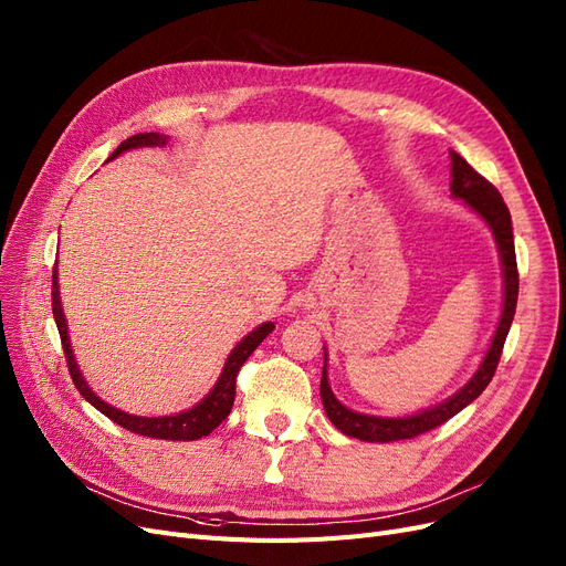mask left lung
Wrapping results in <instances>:
<instances>
[{
    "mask_svg": "<svg viewBox=\"0 0 566 566\" xmlns=\"http://www.w3.org/2000/svg\"><path fill=\"white\" fill-rule=\"evenodd\" d=\"M451 160H453L451 193L455 198L465 200L474 212H479L486 219V224L491 227V231L495 235V243H499V250H501L503 276H505V302H503V316L499 323V331H495L491 347L484 356V364L479 366L474 378L447 403L424 410V413L413 416V418H373V416L354 413V410L345 408L335 399V394L328 387V375H325V366H323V375H321L323 408H325V413H328L331 422L342 434H349V437L361 439V441L416 439L424 432L434 430V427H441L455 413H460V410L468 403H472L479 394L489 387L491 378L495 375V368H499L505 337H507V331L512 325V318H515L517 295H520V273H517L515 238H512L510 210H507L503 196L499 193V188L479 175L472 165H468V160H462L458 153H451Z\"/></svg>",
    "mask_w": 566,
    "mask_h": 566,
    "instance_id": "8db88e82",
    "label": "left lung"
}]
</instances>
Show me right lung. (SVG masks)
<instances>
[{
    "label": "right lung",
    "instance_id": "add662e5",
    "mask_svg": "<svg viewBox=\"0 0 566 566\" xmlns=\"http://www.w3.org/2000/svg\"><path fill=\"white\" fill-rule=\"evenodd\" d=\"M167 139L156 132H148V134H134L129 139H125L113 150V158H117L119 153H125L129 148H139V146H163ZM51 310H54V321H56V328L61 335V345H63V354H65V364H67V373H71V378L77 387V391L82 394L84 399H87L94 408H98L101 413L106 418H111L113 422H117L119 427H125V430L134 432V434H142V437H153V439H172V441H193L200 437H208L214 427L221 424V420H227L231 408H233V399H235V378H238V370L243 368V364L248 361V356L260 347V342L273 331V323H264L260 328L252 331L241 345H238L229 361L224 366V373H221L219 382L214 385V389L205 397L198 406H193L191 410H186V413L179 416H167V418H136L129 413H123V410H117L113 406H108L106 401H101L96 394L87 387V382L82 380V375L77 370L75 364V356L71 349V339H67V325L63 318V310H61V297H59V283H56V271L54 276H51Z\"/></svg>",
    "mask_w": 566,
    "mask_h": 566
}]
</instances>
